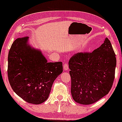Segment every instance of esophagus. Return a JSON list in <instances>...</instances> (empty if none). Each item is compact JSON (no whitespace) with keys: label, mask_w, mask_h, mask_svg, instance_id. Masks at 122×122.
Segmentation results:
<instances>
[{"label":"esophagus","mask_w":122,"mask_h":122,"mask_svg":"<svg viewBox=\"0 0 122 122\" xmlns=\"http://www.w3.org/2000/svg\"><path fill=\"white\" fill-rule=\"evenodd\" d=\"M63 67H64V69L65 71H67L68 70V64L67 63H66V64L63 66Z\"/></svg>","instance_id":"34e87169"}]
</instances>
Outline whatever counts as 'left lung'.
<instances>
[{"instance_id": "left-lung-1", "label": "left lung", "mask_w": 122, "mask_h": 122, "mask_svg": "<svg viewBox=\"0 0 122 122\" xmlns=\"http://www.w3.org/2000/svg\"><path fill=\"white\" fill-rule=\"evenodd\" d=\"M116 54L107 38L91 53L75 54L69 61L71 93L81 104H93L109 93L116 66Z\"/></svg>"}]
</instances>
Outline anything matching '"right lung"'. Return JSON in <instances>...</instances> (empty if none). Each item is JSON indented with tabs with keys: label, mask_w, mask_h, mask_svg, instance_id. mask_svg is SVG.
Here are the masks:
<instances>
[{
	"label": "right lung",
	"mask_w": 122,
	"mask_h": 122,
	"mask_svg": "<svg viewBox=\"0 0 122 122\" xmlns=\"http://www.w3.org/2000/svg\"><path fill=\"white\" fill-rule=\"evenodd\" d=\"M29 37L15 40L8 54V76L13 91L29 103L48 99L55 79L63 72L62 62L48 63L40 50L31 47Z\"/></svg>",
	"instance_id": "right-lung-1"
}]
</instances>
